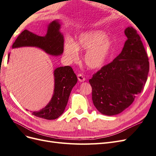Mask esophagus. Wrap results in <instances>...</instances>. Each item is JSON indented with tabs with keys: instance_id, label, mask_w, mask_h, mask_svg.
Wrapping results in <instances>:
<instances>
[{
	"instance_id": "1",
	"label": "esophagus",
	"mask_w": 156,
	"mask_h": 156,
	"mask_svg": "<svg viewBox=\"0 0 156 156\" xmlns=\"http://www.w3.org/2000/svg\"><path fill=\"white\" fill-rule=\"evenodd\" d=\"M77 78H78V80L79 82H84V81H85V78H84V75L81 73H79L77 75Z\"/></svg>"
}]
</instances>
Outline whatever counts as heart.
Instances as JSON below:
<instances>
[{
    "label": "heart",
    "instance_id": "b5f03b06",
    "mask_svg": "<svg viewBox=\"0 0 156 156\" xmlns=\"http://www.w3.org/2000/svg\"><path fill=\"white\" fill-rule=\"evenodd\" d=\"M113 41L111 37L100 30H90L80 34L74 43L68 40L64 44V54L69 61L77 60L79 51L87 50L84 63L91 69L102 68L111 55Z\"/></svg>",
    "mask_w": 156,
    "mask_h": 156
}]
</instances>
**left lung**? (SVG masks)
Segmentation results:
<instances>
[{
  "label": "left lung",
  "mask_w": 156,
  "mask_h": 156,
  "mask_svg": "<svg viewBox=\"0 0 156 156\" xmlns=\"http://www.w3.org/2000/svg\"><path fill=\"white\" fill-rule=\"evenodd\" d=\"M124 33L127 39L120 54L89 80L94 106L107 116L119 114L133 102L149 72L148 56L136 30L129 27Z\"/></svg>",
  "instance_id": "obj_1"
}]
</instances>
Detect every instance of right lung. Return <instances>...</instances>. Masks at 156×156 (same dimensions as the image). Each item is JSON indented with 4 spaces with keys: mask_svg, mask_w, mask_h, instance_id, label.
<instances>
[{
    "mask_svg": "<svg viewBox=\"0 0 156 156\" xmlns=\"http://www.w3.org/2000/svg\"><path fill=\"white\" fill-rule=\"evenodd\" d=\"M60 27L58 20L52 21L48 25L44 36H37L28 30H23L17 37L12 48L36 47L50 55L60 56L64 51V36L60 31ZM9 58L10 53L8 60ZM54 78V92L51 100L42 109L32 112L33 115L46 120H55L64 112L71 91L77 82V77L73 69L66 66L56 68Z\"/></svg>",
    "mask_w": 156,
    "mask_h": 156,
    "instance_id": "right-lung-1",
    "label": "right lung"
}]
</instances>
